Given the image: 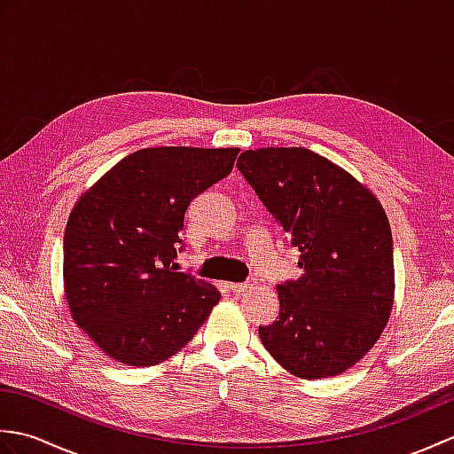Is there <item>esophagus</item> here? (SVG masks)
Listing matches in <instances>:
<instances>
[{
  "label": "esophagus",
  "instance_id": "1",
  "mask_svg": "<svg viewBox=\"0 0 454 454\" xmlns=\"http://www.w3.org/2000/svg\"><path fill=\"white\" fill-rule=\"evenodd\" d=\"M254 286H255L254 278H247V281H244V283H232V285H230V291H232V293H246V291H249V288H254Z\"/></svg>",
  "mask_w": 454,
  "mask_h": 454
}]
</instances>
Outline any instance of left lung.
<instances>
[{
  "mask_svg": "<svg viewBox=\"0 0 454 454\" xmlns=\"http://www.w3.org/2000/svg\"><path fill=\"white\" fill-rule=\"evenodd\" d=\"M238 169L301 252L302 277L278 285V317L259 325L273 359L301 379L349 369L379 340L394 298L392 232L380 202L308 148L239 153Z\"/></svg>",
  "mask_w": 454,
  "mask_h": 454,
  "instance_id": "left-lung-1",
  "label": "left lung"
}]
</instances>
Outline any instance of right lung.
I'll list each match as a JSON object with an SVG mask.
<instances>
[{
    "label": "right lung",
    "mask_w": 454,
    "mask_h": 454,
    "mask_svg": "<svg viewBox=\"0 0 454 454\" xmlns=\"http://www.w3.org/2000/svg\"><path fill=\"white\" fill-rule=\"evenodd\" d=\"M236 148H146L122 158L74 207L64 234L72 317L111 359L150 366L185 347L220 301L177 271L191 200L234 168Z\"/></svg>",
    "instance_id": "1"
}]
</instances>
